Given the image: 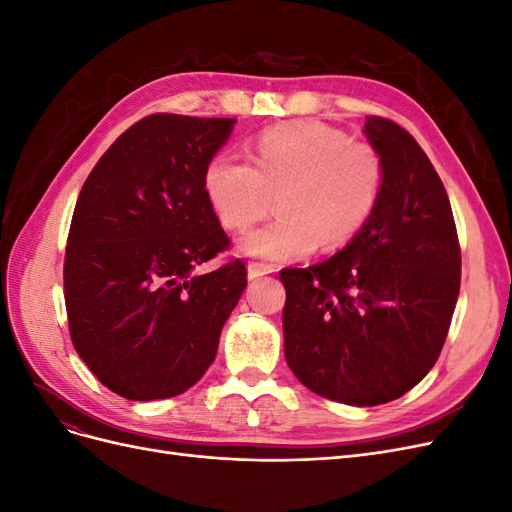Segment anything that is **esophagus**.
<instances>
[{
	"instance_id": "34e87169",
	"label": "esophagus",
	"mask_w": 512,
	"mask_h": 512,
	"mask_svg": "<svg viewBox=\"0 0 512 512\" xmlns=\"http://www.w3.org/2000/svg\"><path fill=\"white\" fill-rule=\"evenodd\" d=\"M273 271L275 269L271 265H265V262H250V265H247V277H250V280H256V277H262V275H269Z\"/></svg>"
}]
</instances>
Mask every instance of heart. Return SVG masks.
<instances>
[{
	"instance_id": "1",
	"label": "heart",
	"mask_w": 512,
	"mask_h": 512,
	"mask_svg": "<svg viewBox=\"0 0 512 512\" xmlns=\"http://www.w3.org/2000/svg\"><path fill=\"white\" fill-rule=\"evenodd\" d=\"M384 160L365 141L320 121L262 132L254 164L222 151L205 168V194L228 228H243L273 207V220L245 230V256L282 262L348 243L374 215L384 190Z\"/></svg>"
}]
</instances>
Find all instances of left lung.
<instances>
[{
    "instance_id": "1",
    "label": "left lung",
    "mask_w": 512,
    "mask_h": 512,
    "mask_svg": "<svg viewBox=\"0 0 512 512\" xmlns=\"http://www.w3.org/2000/svg\"><path fill=\"white\" fill-rule=\"evenodd\" d=\"M384 160L380 203L329 260L284 269V354L309 391L348 406L408 393L436 365L461 284L451 203L412 134L365 117Z\"/></svg>"
}]
</instances>
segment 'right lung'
Segmentation results:
<instances>
[{
  "label": "right lung",
  "instance_id": "obj_1",
  "mask_svg": "<svg viewBox=\"0 0 512 512\" xmlns=\"http://www.w3.org/2000/svg\"><path fill=\"white\" fill-rule=\"evenodd\" d=\"M237 119L156 113L98 160L76 200L64 262L72 344L106 389L168 399L194 386L247 286L228 250L205 168Z\"/></svg>",
  "mask_w": 512,
  "mask_h": 512
}]
</instances>
